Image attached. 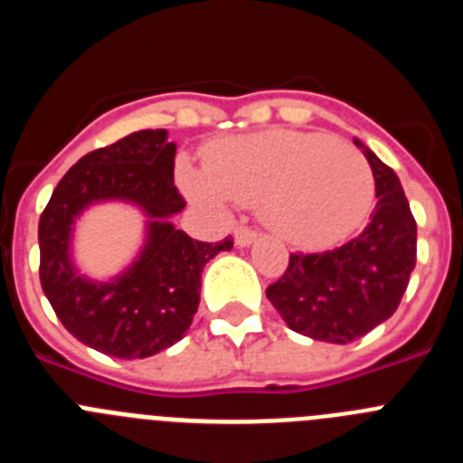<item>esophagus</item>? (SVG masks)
I'll return each mask as SVG.
<instances>
[{
  "instance_id": "esophagus-1",
  "label": "esophagus",
  "mask_w": 463,
  "mask_h": 463,
  "mask_svg": "<svg viewBox=\"0 0 463 463\" xmlns=\"http://www.w3.org/2000/svg\"><path fill=\"white\" fill-rule=\"evenodd\" d=\"M234 236H236V245H241V248H243V245L255 243L257 236H260V232H255V229H250V227H239L236 229Z\"/></svg>"
}]
</instances>
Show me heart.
Returning a JSON list of instances; mask_svg holds the SVG:
<instances>
[{"label": "heart", "mask_w": 463, "mask_h": 463, "mask_svg": "<svg viewBox=\"0 0 463 463\" xmlns=\"http://www.w3.org/2000/svg\"><path fill=\"white\" fill-rule=\"evenodd\" d=\"M208 174L181 166V181L202 202L234 199L264 206L288 243L326 248L350 236L373 203L366 159L329 134L273 129L222 141L208 153Z\"/></svg>", "instance_id": "1"}]
</instances>
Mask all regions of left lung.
Returning a JSON list of instances; mask_svg holds the SVG:
<instances>
[{
  "mask_svg": "<svg viewBox=\"0 0 463 463\" xmlns=\"http://www.w3.org/2000/svg\"><path fill=\"white\" fill-rule=\"evenodd\" d=\"M375 181V211L359 236L325 252H292L267 297L297 334L350 343L394 315L417 255V224L399 178L366 146Z\"/></svg>",
  "mask_w": 463,
  "mask_h": 463,
  "instance_id": "left-lung-1",
  "label": "left lung"
}]
</instances>
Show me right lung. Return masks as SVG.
<instances>
[{
    "label": "right lung",
    "instance_id": "add662e5",
    "mask_svg": "<svg viewBox=\"0 0 463 463\" xmlns=\"http://www.w3.org/2000/svg\"><path fill=\"white\" fill-rule=\"evenodd\" d=\"M175 143L166 129H141L80 157L57 183L39 220L43 294L71 336L118 359H143L185 336L199 308L206 261L232 250L234 239L194 241L169 222L185 208L174 185ZM125 198L149 221L146 248L110 283L79 277L68 257L71 224L85 205Z\"/></svg>",
    "mask_w": 463,
    "mask_h": 463
}]
</instances>
